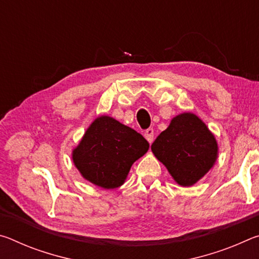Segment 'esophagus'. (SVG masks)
I'll return each instance as SVG.
<instances>
[{
    "mask_svg": "<svg viewBox=\"0 0 259 259\" xmlns=\"http://www.w3.org/2000/svg\"><path fill=\"white\" fill-rule=\"evenodd\" d=\"M145 138L147 139L148 143L152 144L153 140H154V130L151 129V128L147 129V130L145 131Z\"/></svg>",
    "mask_w": 259,
    "mask_h": 259,
    "instance_id": "34e87169",
    "label": "esophagus"
}]
</instances>
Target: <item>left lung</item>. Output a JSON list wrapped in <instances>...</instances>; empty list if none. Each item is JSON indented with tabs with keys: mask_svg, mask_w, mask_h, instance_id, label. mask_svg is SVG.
I'll list each match as a JSON object with an SVG mask.
<instances>
[{
	"mask_svg": "<svg viewBox=\"0 0 259 259\" xmlns=\"http://www.w3.org/2000/svg\"><path fill=\"white\" fill-rule=\"evenodd\" d=\"M151 148L181 186H192L200 181L212 168L218 154L214 136L193 113L175 116Z\"/></svg>",
	"mask_w": 259,
	"mask_h": 259,
	"instance_id": "left-lung-1",
	"label": "left lung"
}]
</instances>
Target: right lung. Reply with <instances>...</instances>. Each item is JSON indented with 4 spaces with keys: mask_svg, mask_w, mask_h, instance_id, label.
I'll return each instance as SVG.
<instances>
[{
    "mask_svg": "<svg viewBox=\"0 0 259 259\" xmlns=\"http://www.w3.org/2000/svg\"><path fill=\"white\" fill-rule=\"evenodd\" d=\"M150 148L137 131L111 116H99L73 150V162L83 178L103 188L124 183L136 160Z\"/></svg>",
    "mask_w": 259,
    "mask_h": 259,
    "instance_id": "1",
    "label": "right lung"
}]
</instances>
